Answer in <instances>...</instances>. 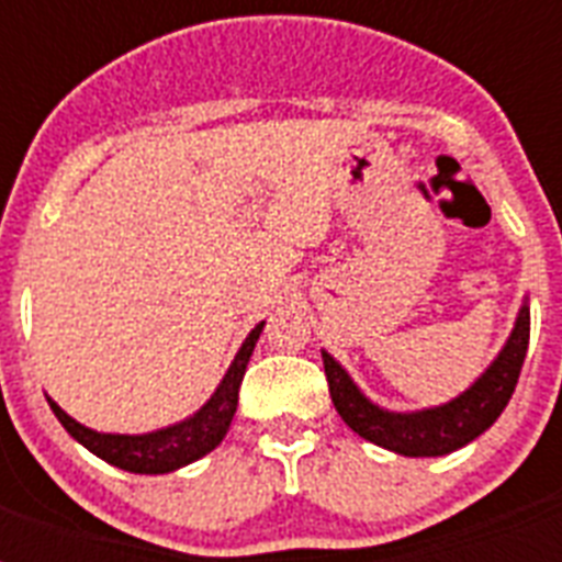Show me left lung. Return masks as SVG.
Masks as SVG:
<instances>
[{
  "instance_id": "8db88e82",
  "label": "left lung",
  "mask_w": 562,
  "mask_h": 562,
  "mask_svg": "<svg viewBox=\"0 0 562 562\" xmlns=\"http://www.w3.org/2000/svg\"><path fill=\"white\" fill-rule=\"evenodd\" d=\"M528 338H531V315L525 306L516 317L510 341L490 364L487 373L458 400L446 402L440 408L417 411V414H391V411L375 408L373 402L361 396V391L352 384L350 375L344 373L341 364L324 352L329 396H333L335 411L341 414L344 423L370 443L384 446L396 454H408V458L449 454L475 440L481 431H487L498 419V414L505 411L516 391L519 373H522Z\"/></svg>"
}]
</instances>
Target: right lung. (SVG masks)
<instances>
[{"mask_svg":"<svg viewBox=\"0 0 562 562\" xmlns=\"http://www.w3.org/2000/svg\"><path fill=\"white\" fill-rule=\"evenodd\" d=\"M259 333H262V324L247 335L241 350H238V356L229 364L227 375H224V382L218 384V391L212 393V400L194 417H189L187 423L162 428V431L136 437L99 435V431L75 423L57 402L48 400V405L55 411V417L60 419V426L78 443L87 446L92 454H99L101 461L113 463L119 470L139 472V475H162V472L180 470V467H187V463L198 461L206 452H212L224 440V435H227L229 419H233L238 405V387H241V379H245L250 352H254L256 341H259Z\"/></svg>","mask_w":562,"mask_h":562,"instance_id":"right-lung-1","label":"right lung"}]
</instances>
